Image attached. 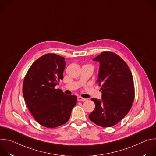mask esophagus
Returning <instances> with one entry per match:
<instances>
[{
  "label": "esophagus",
  "mask_w": 156,
  "mask_h": 156,
  "mask_svg": "<svg viewBox=\"0 0 156 156\" xmlns=\"http://www.w3.org/2000/svg\"><path fill=\"white\" fill-rule=\"evenodd\" d=\"M86 100H87L86 99L83 98H82V97H81V96H78V101L84 102V101H86Z\"/></svg>",
  "instance_id": "esophagus-1"
}]
</instances>
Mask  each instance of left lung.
Instances as JSON below:
<instances>
[{
  "mask_svg": "<svg viewBox=\"0 0 156 156\" xmlns=\"http://www.w3.org/2000/svg\"><path fill=\"white\" fill-rule=\"evenodd\" d=\"M99 62L97 82L101 86L102 99L92 98L95 108L90 120L102 127L118 123L128 112L135 99L133 78L126 62L112 52H103L93 58Z\"/></svg>",
  "mask_w": 156,
  "mask_h": 156,
  "instance_id": "left-lung-1",
  "label": "left lung"
}]
</instances>
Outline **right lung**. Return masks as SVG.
<instances>
[{
	"instance_id": "right-lung-1",
	"label": "right lung",
	"mask_w": 156,
	"mask_h": 156,
	"mask_svg": "<svg viewBox=\"0 0 156 156\" xmlns=\"http://www.w3.org/2000/svg\"><path fill=\"white\" fill-rule=\"evenodd\" d=\"M65 58L47 54L37 58L24 78L23 95L33 118L49 128L65 124L69 120L77 97L66 95L55 89L63 78Z\"/></svg>"
}]
</instances>
